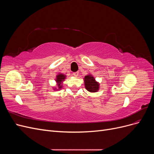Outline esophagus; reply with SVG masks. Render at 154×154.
Instances as JSON below:
<instances>
[{
    "mask_svg": "<svg viewBox=\"0 0 154 154\" xmlns=\"http://www.w3.org/2000/svg\"><path fill=\"white\" fill-rule=\"evenodd\" d=\"M78 74H79V72H73V75H74V76H78Z\"/></svg>",
    "mask_w": 154,
    "mask_h": 154,
    "instance_id": "34e87169",
    "label": "esophagus"
}]
</instances>
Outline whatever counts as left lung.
<instances>
[{
  "label": "left lung",
  "mask_w": 154,
  "mask_h": 154,
  "mask_svg": "<svg viewBox=\"0 0 154 154\" xmlns=\"http://www.w3.org/2000/svg\"><path fill=\"white\" fill-rule=\"evenodd\" d=\"M84 84L86 89L91 92H97L100 88V83L97 82L91 74H88L84 78Z\"/></svg>",
  "instance_id": "8db88e82"
}]
</instances>
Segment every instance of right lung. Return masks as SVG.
Instances as JSON below:
<instances>
[{
  "label": "right lung",
  "mask_w": 154,
  "mask_h": 154,
  "mask_svg": "<svg viewBox=\"0 0 154 154\" xmlns=\"http://www.w3.org/2000/svg\"><path fill=\"white\" fill-rule=\"evenodd\" d=\"M66 75H64V74H58V75L57 76V78H56V82H57V85H58V88H54L53 89L54 90H56L57 91V89L59 90V89H61V88H62V83L64 81L65 79H66Z\"/></svg>",
  "instance_id": "add662e5"
}]
</instances>
